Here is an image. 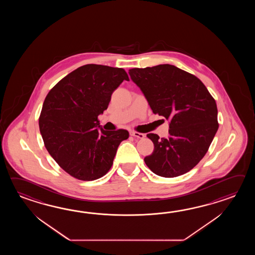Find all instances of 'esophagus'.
I'll return each mask as SVG.
<instances>
[{
	"mask_svg": "<svg viewBox=\"0 0 255 255\" xmlns=\"http://www.w3.org/2000/svg\"><path fill=\"white\" fill-rule=\"evenodd\" d=\"M130 135H132V136L137 137V138H140V139L144 138V136H145L144 134L139 133V132H136V131H131V132H130Z\"/></svg>",
	"mask_w": 255,
	"mask_h": 255,
	"instance_id": "1",
	"label": "esophagus"
}]
</instances>
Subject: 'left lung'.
<instances>
[{"label": "left lung", "mask_w": 255, "mask_h": 255, "mask_svg": "<svg viewBox=\"0 0 255 255\" xmlns=\"http://www.w3.org/2000/svg\"><path fill=\"white\" fill-rule=\"evenodd\" d=\"M154 114L170 120L168 136H146L154 151L144 158L153 173L174 178L189 172L205 156L219 128L215 99L197 77L175 65L129 69Z\"/></svg>", "instance_id": "obj_1"}]
</instances>
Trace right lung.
Returning a JSON list of instances; mask_svg holds the SVG:
<instances>
[{
    "label": "right lung",
    "mask_w": 255,
    "mask_h": 255,
    "mask_svg": "<svg viewBox=\"0 0 255 255\" xmlns=\"http://www.w3.org/2000/svg\"><path fill=\"white\" fill-rule=\"evenodd\" d=\"M129 78L123 68L83 65L61 79L44 99L39 128L49 154L75 179L95 180L108 173L128 130L107 131L98 116L111 95Z\"/></svg>",
    "instance_id": "1"
}]
</instances>
